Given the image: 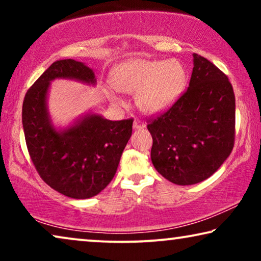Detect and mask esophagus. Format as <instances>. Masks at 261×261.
Wrapping results in <instances>:
<instances>
[{
	"instance_id": "34e87169",
	"label": "esophagus",
	"mask_w": 261,
	"mask_h": 261,
	"mask_svg": "<svg viewBox=\"0 0 261 261\" xmlns=\"http://www.w3.org/2000/svg\"><path fill=\"white\" fill-rule=\"evenodd\" d=\"M146 127V123L144 122V121L139 120V119H135L134 120V123H133V128L135 130L137 129H142V128Z\"/></svg>"
}]
</instances>
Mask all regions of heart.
<instances>
[{
	"label": "heart",
	"mask_w": 261,
	"mask_h": 261,
	"mask_svg": "<svg viewBox=\"0 0 261 261\" xmlns=\"http://www.w3.org/2000/svg\"><path fill=\"white\" fill-rule=\"evenodd\" d=\"M114 88L127 94H138L137 103L142 112H165L180 97L188 83V72L179 60H148L135 58L120 64L113 71ZM114 103L121 99L108 91Z\"/></svg>",
	"instance_id": "obj_1"
}]
</instances>
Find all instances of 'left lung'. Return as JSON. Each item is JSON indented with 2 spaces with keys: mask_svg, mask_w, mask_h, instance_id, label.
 I'll return each instance as SVG.
<instances>
[{
  "mask_svg": "<svg viewBox=\"0 0 261 261\" xmlns=\"http://www.w3.org/2000/svg\"><path fill=\"white\" fill-rule=\"evenodd\" d=\"M188 90L149 121L155 170L177 185H192L219 170L234 147L235 96L229 80L204 57L192 55Z\"/></svg>",
  "mask_w": 261,
  "mask_h": 261,
  "instance_id": "obj_1",
  "label": "left lung"
}]
</instances>
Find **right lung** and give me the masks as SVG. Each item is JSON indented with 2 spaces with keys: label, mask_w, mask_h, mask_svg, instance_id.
Instances as JSON below:
<instances>
[{
  "label": "right lung",
  "mask_w": 261,
  "mask_h": 261,
  "mask_svg": "<svg viewBox=\"0 0 261 261\" xmlns=\"http://www.w3.org/2000/svg\"><path fill=\"white\" fill-rule=\"evenodd\" d=\"M73 80L95 85L92 69L73 59L57 60L27 91L22 126L31 159L46 184L67 197H94L115 176L132 135L133 119L110 121L89 113L57 129L47 108L52 81Z\"/></svg>",
  "instance_id": "1"
}]
</instances>
